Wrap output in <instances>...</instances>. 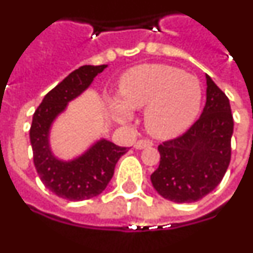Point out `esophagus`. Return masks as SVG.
Masks as SVG:
<instances>
[{
	"label": "esophagus",
	"mask_w": 253,
	"mask_h": 253,
	"mask_svg": "<svg viewBox=\"0 0 253 253\" xmlns=\"http://www.w3.org/2000/svg\"><path fill=\"white\" fill-rule=\"evenodd\" d=\"M153 142L150 140H138L137 142L134 143V147L137 148V150H142V148L145 147H150V146H152Z\"/></svg>",
	"instance_id": "obj_1"
}]
</instances>
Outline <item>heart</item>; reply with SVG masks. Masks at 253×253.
<instances>
[{
	"instance_id": "obj_1",
	"label": "heart",
	"mask_w": 253,
	"mask_h": 253,
	"mask_svg": "<svg viewBox=\"0 0 253 253\" xmlns=\"http://www.w3.org/2000/svg\"><path fill=\"white\" fill-rule=\"evenodd\" d=\"M120 97L111 108L120 121L132 110L146 108L145 125L160 138H171L190 128L200 115L204 86L195 75L162 63H146L127 71L120 82Z\"/></svg>"
}]
</instances>
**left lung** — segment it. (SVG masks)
Listing matches in <instances>:
<instances>
[{
	"instance_id": "left-lung-1",
	"label": "left lung",
	"mask_w": 253,
	"mask_h": 253,
	"mask_svg": "<svg viewBox=\"0 0 253 253\" xmlns=\"http://www.w3.org/2000/svg\"><path fill=\"white\" fill-rule=\"evenodd\" d=\"M201 117L180 137L162 142L159 169L151 174L155 190L178 204L196 202L222 181L231 161L233 117L225 92L207 76Z\"/></svg>"
}]
</instances>
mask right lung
<instances>
[{
    "instance_id": "right-lung-1",
    "label": "right lung",
    "mask_w": 253,
    "mask_h": 253,
    "mask_svg": "<svg viewBox=\"0 0 253 253\" xmlns=\"http://www.w3.org/2000/svg\"><path fill=\"white\" fill-rule=\"evenodd\" d=\"M106 67L107 65H86L71 72L44 96L32 119L30 140L37 173L49 191L70 201H82L100 195L112 178L120 157L127 152L126 147L101 140L79 159L65 162L56 159L49 148L48 133L53 120Z\"/></svg>"
}]
</instances>
